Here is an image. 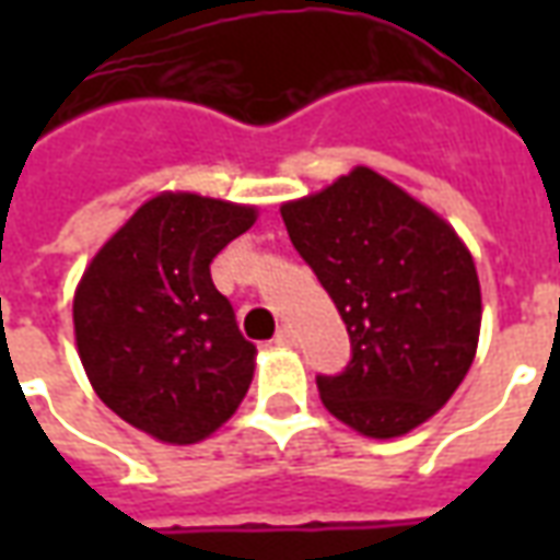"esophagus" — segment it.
Instances as JSON below:
<instances>
[{
	"label": "esophagus",
	"instance_id": "34e87169",
	"mask_svg": "<svg viewBox=\"0 0 560 560\" xmlns=\"http://www.w3.org/2000/svg\"><path fill=\"white\" fill-rule=\"evenodd\" d=\"M276 345H281V348H291L293 345V329L291 327H281L279 332H276Z\"/></svg>",
	"mask_w": 560,
	"mask_h": 560
}]
</instances>
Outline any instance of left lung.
<instances>
[{
    "label": "left lung",
    "instance_id": "8db88e82",
    "mask_svg": "<svg viewBox=\"0 0 560 560\" xmlns=\"http://www.w3.org/2000/svg\"><path fill=\"white\" fill-rule=\"evenodd\" d=\"M351 336L339 375H317L332 417L369 438L425 422L468 375L480 339L470 252L432 209L369 167L281 207Z\"/></svg>",
    "mask_w": 560,
    "mask_h": 560
}]
</instances>
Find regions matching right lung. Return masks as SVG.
<instances>
[{
	"mask_svg": "<svg viewBox=\"0 0 560 560\" xmlns=\"http://www.w3.org/2000/svg\"><path fill=\"white\" fill-rule=\"evenodd\" d=\"M252 224V207L159 195L83 272L74 293L80 363L98 399L140 432L195 444L248 393L255 345L209 264Z\"/></svg>",
	"mask_w": 560,
	"mask_h": 560,
	"instance_id": "1",
	"label": "right lung"
}]
</instances>
